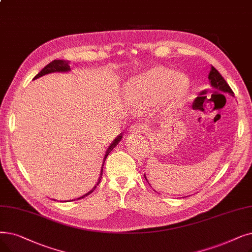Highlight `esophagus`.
Segmentation results:
<instances>
[{
    "label": "esophagus",
    "instance_id": "1",
    "mask_svg": "<svg viewBox=\"0 0 252 252\" xmlns=\"http://www.w3.org/2000/svg\"><path fill=\"white\" fill-rule=\"evenodd\" d=\"M147 125L145 123H139L136 125H133L129 127V133L130 134H141L144 133L145 130H147Z\"/></svg>",
    "mask_w": 252,
    "mask_h": 252
}]
</instances>
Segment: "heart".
Here are the masks:
<instances>
[{
    "mask_svg": "<svg viewBox=\"0 0 252 252\" xmlns=\"http://www.w3.org/2000/svg\"><path fill=\"white\" fill-rule=\"evenodd\" d=\"M126 90L130 106L136 111L143 112L162 94L170 103H179L188 94L189 81L182 75L158 67L130 79Z\"/></svg>",
    "mask_w": 252,
    "mask_h": 252,
    "instance_id": "obj_1",
    "label": "heart"
}]
</instances>
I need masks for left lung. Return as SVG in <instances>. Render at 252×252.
<instances>
[{
    "instance_id": "left-lung-1",
    "label": "left lung",
    "mask_w": 252,
    "mask_h": 252,
    "mask_svg": "<svg viewBox=\"0 0 252 252\" xmlns=\"http://www.w3.org/2000/svg\"><path fill=\"white\" fill-rule=\"evenodd\" d=\"M208 79L210 80V83L215 89L222 91L224 93H228L231 94L232 95H234V92L232 91L231 87L227 84V82L223 79L222 76L220 74L213 65H211V69L209 72V75H208ZM146 178V177H145Z\"/></svg>"
}]
</instances>
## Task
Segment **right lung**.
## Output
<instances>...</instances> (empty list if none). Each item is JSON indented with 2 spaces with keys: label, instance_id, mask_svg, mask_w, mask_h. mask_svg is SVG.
Returning <instances> with one entry per match:
<instances>
[{
  "label": "right lung",
  "instance_id": "obj_1",
  "mask_svg": "<svg viewBox=\"0 0 252 252\" xmlns=\"http://www.w3.org/2000/svg\"><path fill=\"white\" fill-rule=\"evenodd\" d=\"M70 70V65H69V62H67V61H62V60H54V61H52L51 63H49L47 65H45L44 68H43L36 76L34 77V79H37V78H39V77H41V76H43V75H45V74H49V73H53V72H67V71H69ZM122 138H123V134H119L116 138H115V140L112 142L111 143V145L109 146V148H108V150L106 151V155H105V158H104V161H103V165H102V170H101V174H100V178H99V181H97V183H96V185L100 183V181H101V178H102V175H103V168H104V162H105V160H106V158L108 157V155L109 153H110L111 151H112V149L119 143V141L122 140ZM96 187H94V189L93 190H91V191H89L87 192L86 194H84V195H82V196H80V198H78V200L79 199H83L85 195H89L90 193H92L94 190V189H95Z\"/></svg>",
  "mask_w": 252,
  "mask_h": 252
}]
</instances>
